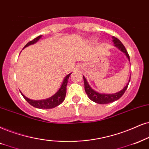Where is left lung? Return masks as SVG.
Returning a JSON list of instances; mask_svg holds the SVG:
<instances>
[{
	"instance_id": "obj_1",
	"label": "left lung",
	"mask_w": 149,
	"mask_h": 149,
	"mask_svg": "<svg viewBox=\"0 0 149 149\" xmlns=\"http://www.w3.org/2000/svg\"><path fill=\"white\" fill-rule=\"evenodd\" d=\"M113 42H114L115 46L117 47L120 51H122V52H124L127 56L128 59L130 61L129 55L128 54L127 49H126L125 47L124 46V45L122 44L119 39H118L116 37L113 36ZM84 79V89L86 94H87L88 97H89L90 100H91L92 101L98 103V104H109V103H111L113 102L118 100V99H120V97L122 96L127 88L129 85V83L131 80V77H130L129 82H128L127 85L125 86V88H123L121 91L119 92H117L116 93H112V94H105V93H100L98 92L94 91L93 88H91V86H89V84H88L87 81H86V78L83 76Z\"/></svg>"
}]
</instances>
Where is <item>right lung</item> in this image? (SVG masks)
Wrapping results in <instances>:
<instances>
[{
	"instance_id": "obj_1",
	"label": "right lung",
	"mask_w": 149,
	"mask_h": 149,
	"mask_svg": "<svg viewBox=\"0 0 149 149\" xmlns=\"http://www.w3.org/2000/svg\"><path fill=\"white\" fill-rule=\"evenodd\" d=\"M41 37H42V36H39L36 37V38L33 39V40L30 41V42H28L27 44L24 47V48L27 47L29 46V45H33L34 44V43L37 42L41 38ZM71 74V73L67 75V76L64 78L63 84H62V85L61 86V88H59V90H58V91L56 92L54 95H52V97H49L47 99L40 100H33L29 99L27 98V97L24 96L21 92H20V93H21L22 95L23 96L24 98L26 100V101H27L29 104H31V106L36 107V108L45 109L54 108V107H57L59 104H61L65 98L66 93H67V82H68V79Z\"/></svg>"
}]
</instances>
